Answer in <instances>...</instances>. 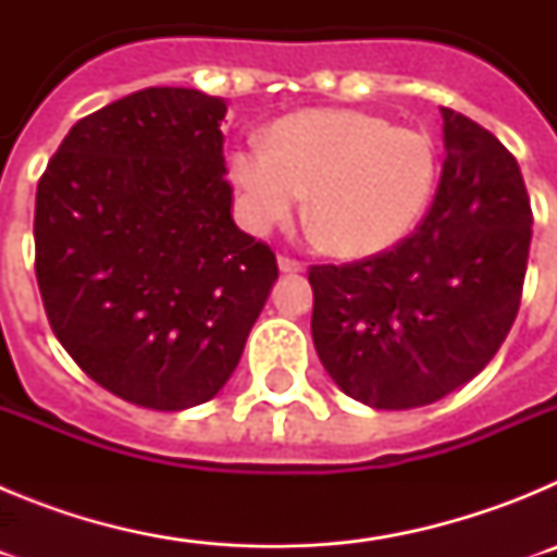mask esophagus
<instances>
[{
    "label": "esophagus",
    "mask_w": 557,
    "mask_h": 557,
    "mask_svg": "<svg viewBox=\"0 0 557 557\" xmlns=\"http://www.w3.org/2000/svg\"><path fill=\"white\" fill-rule=\"evenodd\" d=\"M278 270H282V273H301L304 264L289 259V256H278Z\"/></svg>",
    "instance_id": "1"
}]
</instances>
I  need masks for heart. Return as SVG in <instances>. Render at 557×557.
<instances>
[{
    "instance_id": "heart-1",
    "label": "heart",
    "mask_w": 557,
    "mask_h": 557,
    "mask_svg": "<svg viewBox=\"0 0 557 557\" xmlns=\"http://www.w3.org/2000/svg\"><path fill=\"white\" fill-rule=\"evenodd\" d=\"M228 178L245 228L264 234L301 206L343 259L391 250L432 198L437 152L426 133L391 127L376 113L309 108L273 122L264 145L231 150Z\"/></svg>"
}]
</instances>
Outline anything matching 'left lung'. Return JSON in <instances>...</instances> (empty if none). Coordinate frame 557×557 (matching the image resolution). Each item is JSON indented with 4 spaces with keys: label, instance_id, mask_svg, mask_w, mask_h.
Instances as JSON below:
<instances>
[{
    "label": "left lung",
    "instance_id": "1",
    "mask_svg": "<svg viewBox=\"0 0 557 557\" xmlns=\"http://www.w3.org/2000/svg\"><path fill=\"white\" fill-rule=\"evenodd\" d=\"M446 161L430 214L393 250L309 270L312 339L346 396L412 410L471 382L508 337L533 211L494 133L441 108Z\"/></svg>",
    "mask_w": 557,
    "mask_h": 557
}]
</instances>
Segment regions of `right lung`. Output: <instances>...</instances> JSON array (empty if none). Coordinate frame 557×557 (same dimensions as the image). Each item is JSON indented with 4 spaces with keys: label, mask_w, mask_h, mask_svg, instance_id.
Wrapping results in <instances>:
<instances>
[{
    "label": "right lung",
    "mask_w": 557,
    "mask_h": 557,
    "mask_svg": "<svg viewBox=\"0 0 557 557\" xmlns=\"http://www.w3.org/2000/svg\"><path fill=\"white\" fill-rule=\"evenodd\" d=\"M223 97L141 88L66 133L36 191L49 326L97 385L147 410L218 396L278 278L236 228Z\"/></svg>",
    "instance_id": "obj_1"
}]
</instances>
